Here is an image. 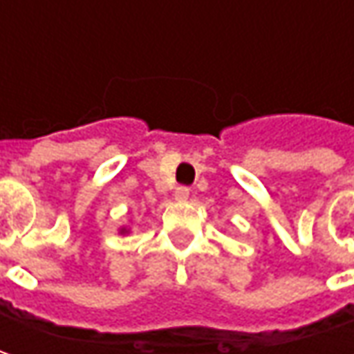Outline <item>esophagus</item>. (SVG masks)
<instances>
[{"mask_svg": "<svg viewBox=\"0 0 354 354\" xmlns=\"http://www.w3.org/2000/svg\"><path fill=\"white\" fill-rule=\"evenodd\" d=\"M189 195H191L189 187H177L175 189V201H179V203H185L189 198Z\"/></svg>", "mask_w": 354, "mask_h": 354, "instance_id": "obj_1", "label": "esophagus"}]
</instances>
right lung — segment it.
I'll return each instance as SVG.
<instances>
[{"mask_svg": "<svg viewBox=\"0 0 354 354\" xmlns=\"http://www.w3.org/2000/svg\"><path fill=\"white\" fill-rule=\"evenodd\" d=\"M118 232H120V234H129V228H128V226H122V228H120Z\"/></svg>", "mask_w": 354, "mask_h": 354, "instance_id": "add662e5", "label": "right lung"}]
</instances>
